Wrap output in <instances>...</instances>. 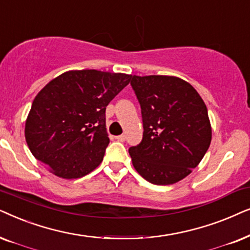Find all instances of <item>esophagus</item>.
I'll use <instances>...</instances> for the list:
<instances>
[{
	"label": "esophagus",
	"mask_w": 250,
	"mask_h": 250,
	"mask_svg": "<svg viewBox=\"0 0 250 250\" xmlns=\"http://www.w3.org/2000/svg\"><path fill=\"white\" fill-rule=\"evenodd\" d=\"M115 139H116V141H119V142H125V135H120V136H116Z\"/></svg>",
	"instance_id": "1"
}]
</instances>
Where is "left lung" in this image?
<instances>
[{
	"label": "left lung",
	"instance_id": "8db88e82",
	"mask_svg": "<svg viewBox=\"0 0 250 250\" xmlns=\"http://www.w3.org/2000/svg\"><path fill=\"white\" fill-rule=\"evenodd\" d=\"M141 104L143 141L129 148L136 171L155 185L175 184L200 164L211 142L207 106L185 80L131 75Z\"/></svg>",
	"mask_w": 250,
	"mask_h": 250
}]
</instances>
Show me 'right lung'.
<instances>
[{
  "mask_svg": "<svg viewBox=\"0 0 250 250\" xmlns=\"http://www.w3.org/2000/svg\"><path fill=\"white\" fill-rule=\"evenodd\" d=\"M131 75L73 69L51 80L33 101L25 123L32 154L53 175L85 176L101 165L109 138L105 111Z\"/></svg>",
  "mask_w": 250,
  "mask_h": 250,
  "instance_id": "right-lung-1",
  "label": "right lung"
}]
</instances>
